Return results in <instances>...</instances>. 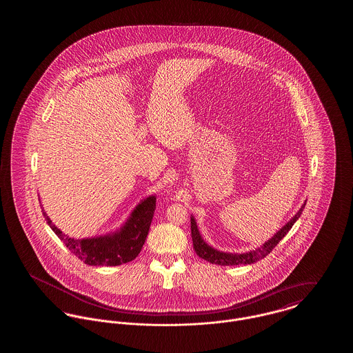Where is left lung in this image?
Masks as SVG:
<instances>
[{
	"label": "left lung",
	"instance_id": "obj_1",
	"mask_svg": "<svg viewBox=\"0 0 353 353\" xmlns=\"http://www.w3.org/2000/svg\"><path fill=\"white\" fill-rule=\"evenodd\" d=\"M305 205V203H304ZM304 205L299 209V212L290 219L285 226L274 235L271 239L268 242H265L261 248L255 249V250H250V252H243V254H232V252H219L216 249H213L212 246H209L203 239H202L201 234L199 232L196 219L190 217V229H192V241H193V249L194 252H197V255L210 262L214 265H219V266H236V265H252L254 262L265 258L266 255H269L271 250L279 243V241L285 236L290 229L292 228V225L296 222V219L301 217Z\"/></svg>",
	"mask_w": 353,
	"mask_h": 353
}]
</instances>
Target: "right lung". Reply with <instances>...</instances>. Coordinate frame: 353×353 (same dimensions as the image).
I'll return each mask as SVG.
<instances>
[{
  "mask_svg": "<svg viewBox=\"0 0 353 353\" xmlns=\"http://www.w3.org/2000/svg\"><path fill=\"white\" fill-rule=\"evenodd\" d=\"M156 209V197L150 196L136 206L131 217L112 234L75 239L63 234L43 212L52 232L70 252L90 266H119L134 259L145 242Z\"/></svg>",
  "mask_w": 353,
  "mask_h": 353,
  "instance_id": "right-lung-1",
  "label": "right lung"
}]
</instances>
